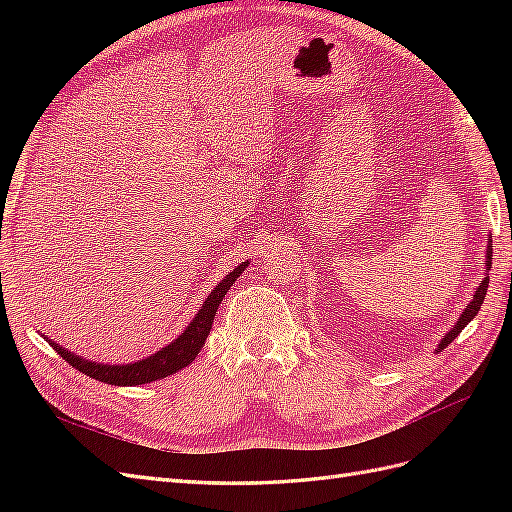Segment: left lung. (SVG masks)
Segmentation results:
<instances>
[{"instance_id": "left-lung-1", "label": "left lung", "mask_w": 512, "mask_h": 512, "mask_svg": "<svg viewBox=\"0 0 512 512\" xmlns=\"http://www.w3.org/2000/svg\"><path fill=\"white\" fill-rule=\"evenodd\" d=\"M491 256H493V243H491V239H489V247H487V260H485V265H487V271L491 269ZM487 288H489V275L485 277L483 280V284H480L478 288H476V292H474V297H472V301L468 303V307L463 309L461 312V316H459V320H457V324L455 327L448 331L444 337H442V342H440V346H438V352H442L448 344L453 342V339L466 329V324L478 314V309H480V305H483V301H485V294H487Z\"/></svg>"}]
</instances>
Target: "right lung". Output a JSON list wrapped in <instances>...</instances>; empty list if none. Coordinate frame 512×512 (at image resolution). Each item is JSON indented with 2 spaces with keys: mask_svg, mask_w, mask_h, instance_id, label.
<instances>
[{
  "mask_svg": "<svg viewBox=\"0 0 512 512\" xmlns=\"http://www.w3.org/2000/svg\"><path fill=\"white\" fill-rule=\"evenodd\" d=\"M245 269H247V262H243V265H239L237 269H232V273H228L224 280L218 286H215V290L209 294L207 301L203 303V307L198 309V314L190 322V327L185 329L175 339V342H170L160 352H156L153 356H147V359L138 361V363L102 365V363L81 359V356L68 352L66 348H61L59 344L51 342V339H49V344L55 348V352L61 356V359L70 363L74 369H79V371H83L85 376L96 378V380L106 382V384L132 386V384H145V382L166 378L170 374H175V371L188 367L196 359V354L200 352V348H203L205 339L211 331L215 312H218L224 294L228 292V288L232 284H235V280Z\"/></svg>",
  "mask_w": 512,
  "mask_h": 512,
  "instance_id": "right-lung-1",
  "label": "right lung"
}]
</instances>
